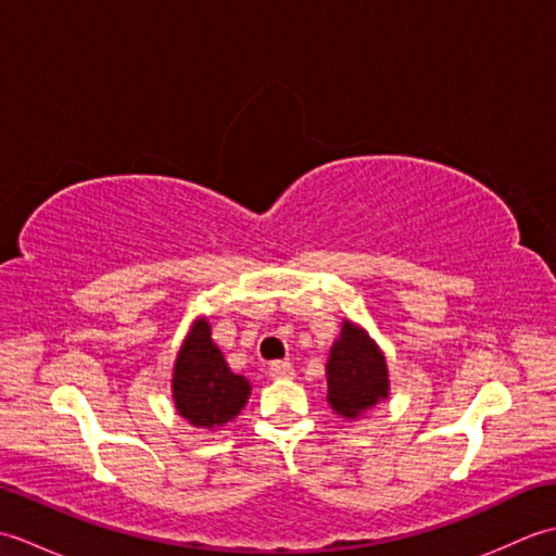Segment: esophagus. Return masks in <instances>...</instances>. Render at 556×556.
<instances>
[{
	"label": "esophagus",
	"instance_id": "obj_1",
	"mask_svg": "<svg viewBox=\"0 0 556 556\" xmlns=\"http://www.w3.org/2000/svg\"><path fill=\"white\" fill-rule=\"evenodd\" d=\"M269 375L275 377V380H291L296 370H293V365L289 361H277L269 365Z\"/></svg>",
	"mask_w": 556,
	"mask_h": 556
}]
</instances>
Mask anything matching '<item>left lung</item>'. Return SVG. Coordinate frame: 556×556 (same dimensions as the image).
<instances>
[{"label":"left lung","mask_w":556,"mask_h":556,"mask_svg":"<svg viewBox=\"0 0 556 556\" xmlns=\"http://www.w3.org/2000/svg\"><path fill=\"white\" fill-rule=\"evenodd\" d=\"M327 404L339 418L358 420L389 399V368L380 344L358 323L344 320L325 365Z\"/></svg>","instance_id":"8db88e82"}]
</instances>
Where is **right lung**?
Returning <instances> with one entry per match:
<instances>
[{"mask_svg": "<svg viewBox=\"0 0 556 556\" xmlns=\"http://www.w3.org/2000/svg\"><path fill=\"white\" fill-rule=\"evenodd\" d=\"M251 382L231 372L219 346L212 341L205 315L193 320L172 370V399L176 413L200 430H222L251 396Z\"/></svg>", "mask_w": 556, "mask_h": 556, "instance_id": "add662e5", "label": "right lung"}]
</instances>
